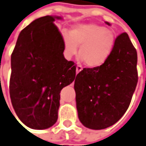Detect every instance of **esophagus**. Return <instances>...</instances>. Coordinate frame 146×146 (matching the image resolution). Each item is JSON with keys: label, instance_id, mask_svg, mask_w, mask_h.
<instances>
[{"label": "esophagus", "instance_id": "esophagus-1", "mask_svg": "<svg viewBox=\"0 0 146 146\" xmlns=\"http://www.w3.org/2000/svg\"><path fill=\"white\" fill-rule=\"evenodd\" d=\"M82 66L81 65H77V68H76V71H77V73H78L79 72H81V70H82Z\"/></svg>", "mask_w": 146, "mask_h": 146}]
</instances>
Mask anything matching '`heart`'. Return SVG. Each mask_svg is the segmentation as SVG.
<instances>
[{"label": "heart", "mask_w": 146, "mask_h": 146, "mask_svg": "<svg viewBox=\"0 0 146 146\" xmlns=\"http://www.w3.org/2000/svg\"><path fill=\"white\" fill-rule=\"evenodd\" d=\"M63 37L67 56L74 55L80 46L79 57L92 68L102 65L107 60L114 44L113 32L94 24L74 26Z\"/></svg>", "instance_id": "heart-1"}]
</instances>
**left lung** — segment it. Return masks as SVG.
<instances>
[{
	"instance_id": "left-lung-1",
	"label": "left lung",
	"mask_w": 146,
	"mask_h": 146,
	"mask_svg": "<svg viewBox=\"0 0 146 146\" xmlns=\"http://www.w3.org/2000/svg\"><path fill=\"white\" fill-rule=\"evenodd\" d=\"M137 50L127 33H122L102 65L84 68L77 74L74 82L77 110L86 127L103 129L125 114L137 84Z\"/></svg>"
}]
</instances>
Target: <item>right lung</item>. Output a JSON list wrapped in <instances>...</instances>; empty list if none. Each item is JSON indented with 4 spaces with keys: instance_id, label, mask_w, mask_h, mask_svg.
<instances>
[{
    "instance_id": "right-lung-1",
    "label": "right lung",
    "mask_w": 146,
    "mask_h": 146,
    "mask_svg": "<svg viewBox=\"0 0 146 146\" xmlns=\"http://www.w3.org/2000/svg\"><path fill=\"white\" fill-rule=\"evenodd\" d=\"M60 17L36 19L21 30L11 55L9 94L19 119L44 129L56 123L60 93L76 77V65L65 58V41L53 23Z\"/></svg>"
}]
</instances>
